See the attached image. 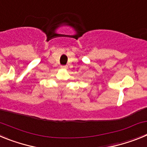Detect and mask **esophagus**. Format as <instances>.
Instances as JSON below:
<instances>
[{"label":"esophagus","mask_w":147,"mask_h":147,"mask_svg":"<svg viewBox=\"0 0 147 147\" xmlns=\"http://www.w3.org/2000/svg\"><path fill=\"white\" fill-rule=\"evenodd\" d=\"M61 68H62V69H67V68H68V66H67V65H62V66H61Z\"/></svg>","instance_id":"esophagus-1"}]
</instances>
